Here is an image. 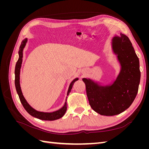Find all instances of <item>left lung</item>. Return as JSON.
I'll use <instances>...</instances> for the list:
<instances>
[{
    "label": "left lung",
    "instance_id": "left-lung-1",
    "mask_svg": "<svg viewBox=\"0 0 149 149\" xmlns=\"http://www.w3.org/2000/svg\"><path fill=\"white\" fill-rule=\"evenodd\" d=\"M120 71L111 83L83 78L89 104L102 116L118 115L130 107L136 98L141 80L139 60L127 36L120 33L111 40Z\"/></svg>",
    "mask_w": 149,
    "mask_h": 149
}]
</instances>
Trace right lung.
I'll return each instance as SVG.
<instances>
[{"label": "right lung", "mask_w": 149, "mask_h": 149, "mask_svg": "<svg viewBox=\"0 0 149 149\" xmlns=\"http://www.w3.org/2000/svg\"><path fill=\"white\" fill-rule=\"evenodd\" d=\"M28 39L25 38L23 41L22 42V43L19 48V59L15 65V88L16 91L18 94V95L19 96V99L20 100V102L23 105L26 111L29 114H30L31 116L34 117V118H38L41 120H55L58 119H60L62 118L65 114V112L67 110V103H66V100L67 97L66 98V101L64 104L63 106L60 109H58L56 111L52 112H41V111H38L35 110V109L31 107L28 102L26 101L25 98L24 97L23 93L22 92V89L20 87V69L22 66V61H23V52L24 49L26 46V44L27 43ZM78 80V78H74L71 83L70 84L68 89L67 92V96H68V94L71 91L72 87H73V85L74 83L76 81Z\"/></svg>", "instance_id": "right-lung-1"}]
</instances>
